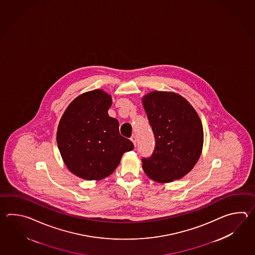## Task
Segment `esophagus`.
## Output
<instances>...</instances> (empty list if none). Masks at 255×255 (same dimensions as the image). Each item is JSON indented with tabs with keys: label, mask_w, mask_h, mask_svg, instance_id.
<instances>
[{
	"label": "esophagus",
	"mask_w": 255,
	"mask_h": 255,
	"mask_svg": "<svg viewBox=\"0 0 255 255\" xmlns=\"http://www.w3.org/2000/svg\"><path fill=\"white\" fill-rule=\"evenodd\" d=\"M130 140L132 141L133 144L135 146V144H136V137H135V135H132V136L130 137Z\"/></svg>",
	"instance_id": "esophagus-1"
}]
</instances>
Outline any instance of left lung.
<instances>
[{
	"label": "left lung",
	"mask_w": 255,
	"mask_h": 255,
	"mask_svg": "<svg viewBox=\"0 0 255 255\" xmlns=\"http://www.w3.org/2000/svg\"><path fill=\"white\" fill-rule=\"evenodd\" d=\"M155 148L142 158L150 179L167 183L181 179L195 166L203 146V128L195 109L176 93L153 91L142 98Z\"/></svg>",
	"instance_id": "left-lung-1"
}]
</instances>
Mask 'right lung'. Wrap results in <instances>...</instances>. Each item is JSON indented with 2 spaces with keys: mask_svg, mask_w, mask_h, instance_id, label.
Segmentation results:
<instances>
[{
  "mask_svg": "<svg viewBox=\"0 0 255 255\" xmlns=\"http://www.w3.org/2000/svg\"><path fill=\"white\" fill-rule=\"evenodd\" d=\"M112 98L103 90L84 93L73 100L60 120L56 140L65 166L87 180L114 172L123 154L134 148L120 134V122L109 117Z\"/></svg>",
  "mask_w": 255,
  "mask_h": 255,
  "instance_id": "right-lung-1",
  "label": "right lung"
}]
</instances>
